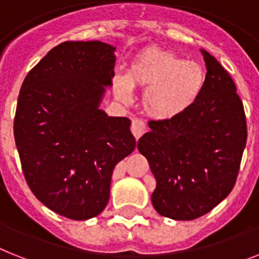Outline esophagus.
I'll return each mask as SVG.
<instances>
[{"mask_svg":"<svg viewBox=\"0 0 259 259\" xmlns=\"http://www.w3.org/2000/svg\"><path fill=\"white\" fill-rule=\"evenodd\" d=\"M145 132H146V125H145L144 121H141V119H133V122H132V133L136 137V140H138Z\"/></svg>","mask_w":259,"mask_h":259,"instance_id":"esophagus-1","label":"esophagus"}]
</instances>
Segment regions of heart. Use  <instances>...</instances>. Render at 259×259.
Returning <instances> with one entry per match:
<instances>
[{
  "instance_id": "heart-1",
  "label": "heart",
  "mask_w": 259,
  "mask_h": 259,
  "mask_svg": "<svg viewBox=\"0 0 259 259\" xmlns=\"http://www.w3.org/2000/svg\"><path fill=\"white\" fill-rule=\"evenodd\" d=\"M202 66L162 49H146L130 62L126 75L113 78L115 97L132 100L133 88L145 89L142 108L151 118L169 121L195 104L205 85Z\"/></svg>"
}]
</instances>
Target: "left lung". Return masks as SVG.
Listing matches in <instances>:
<instances>
[{"mask_svg": "<svg viewBox=\"0 0 259 259\" xmlns=\"http://www.w3.org/2000/svg\"><path fill=\"white\" fill-rule=\"evenodd\" d=\"M206 65L202 93L177 118L151 121L137 148L146 157L157 186V213L190 221L209 213L234 188L246 146L242 101L229 73L201 49Z\"/></svg>", "mask_w": 259, "mask_h": 259, "instance_id": "left-lung-1", "label": "left lung"}]
</instances>
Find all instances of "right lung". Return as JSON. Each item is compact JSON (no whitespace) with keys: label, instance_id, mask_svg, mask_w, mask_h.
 <instances>
[{"label":"right lung","instance_id":"right-lung-1","mask_svg":"<svg viewBox=\"0 0 259 259\" xmlns=\"http://www.w3.org/2000/svg\"><path fill=\"white\" fill-rule=\"evenodd\" d=\"M114 52L101 41L62 42L29 71L18 96L14 140L25 180L39 202L70 220L106 207L113 170L136 149L132 121L101 109Z\"/></svg>","mask_w":259,"mask_h":259}]
</instances>
